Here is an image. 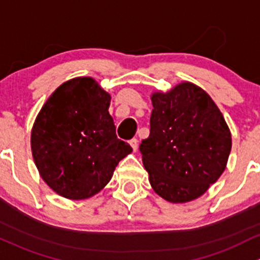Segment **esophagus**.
<instances>
[{"label": "esophagus", "mask_w": 260, "mask_h": 260, "mask_svg": "<svg viewBox=\"0 0 260 260\" xmlns=\"http://www.w3.org/2000/svg\"><path fill=\"white\" fill-rule=\"evenodd\" d=\"M130 145H131V148H133L134 151H136V150H138V139H135V138L131 139Z\"/></svg>", "instance_id": "1"}]
</instances>
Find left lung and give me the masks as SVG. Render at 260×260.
Wrapping results in <instances>:
<instances>
[{
  "mask_svg": "<svg viewBox=\"0 0 260 260\" xmlns=\"http://www.w3.org/2000/svg\"><path fill=\"white\" fill-rule=\"evenodd\" d=\"M151 100L150 135L139 148L150 184L168 202L197 199L225 169L228 125L210 96L190 82Z\"/></svg>",
  "mask_w": 260,
  "mask_h": 260,
  "instance_id": "8db88e82",
  "label": "left lung"
}]
</instances>
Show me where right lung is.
<instances>
[{
    "label": "right lung",
    "instance_id": "add662e5",
    "mask_svg": "<svg viewBox=\"0 0 260 260\" xmlns=\"http://www.w3.org/2000/svg\"><path fill=\"white\" fill-rule=\"evenodd\" d=\"M109 105L110 95L95 80L77 77L58 86L37 115L31 134L35 164L61 197H92L133 151L117 139Z\"/></svg>",
    "mask_w": 260,
    "mask_h": 260
}]
</instances>
